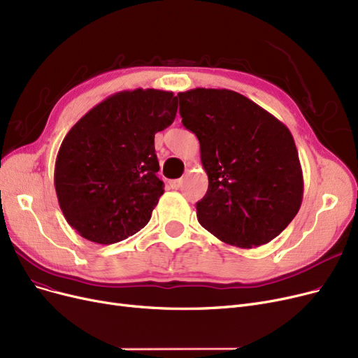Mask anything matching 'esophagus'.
Instances as JSON below:
<instances>
[{
  "instance_id": "1",
  "label": "esophagus",
  "mask_w": 358,
  "mask_h": 358,
  "mask_svg": "<svg viewBox=\"0 0 358 358\" xmlns=\"http://www.w3.org/2000/svg\"><path fill=\"white\" fill-rule=\"evenodd\" d=\"M181 178H178V180H171L169 181V186H171V189H174V190H177V189H180L181 187Z\"/></svg>"
}]
</instances>
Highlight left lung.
Here are the masks:
<instances>
[{"mask_svg":"<svg viewBox=\"0 0 358 358\" xmlns=\"http://www.w3.org/2000/svg\"><path fill=\"white\" fill-rule=\"evenodd\" d=\"M180 115L201 143L208 192L197 221L224 243L257 248L295 218L303 194L292 134L261 106L231 90L178 92Z\"/></svg>","mask_w":358,"mask_h":358,"instance_id":"left-lung-1","label":"left lung"}]
</instances>
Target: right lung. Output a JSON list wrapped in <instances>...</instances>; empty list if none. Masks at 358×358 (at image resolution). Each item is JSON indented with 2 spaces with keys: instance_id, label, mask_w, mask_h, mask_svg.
<instances>
[{
  "instance_id": "right-lung-1",
  "label": "right lung",
  "mask_w": 358,
  "mask_h": 358,
  "mask_svg": "<svg viewBox=\"0 0 358 358\" xmlns=\"http://www.w3.org/2000/svg\"><path fill=\"white\" fill-rule=\"evenodd\" d=\"M171 91H121L94 106L62 141L55 187L62 213L84 239L112 245L140 231L164 194L155 134L174 122Z\"/></svg>"
}]
</instances>
